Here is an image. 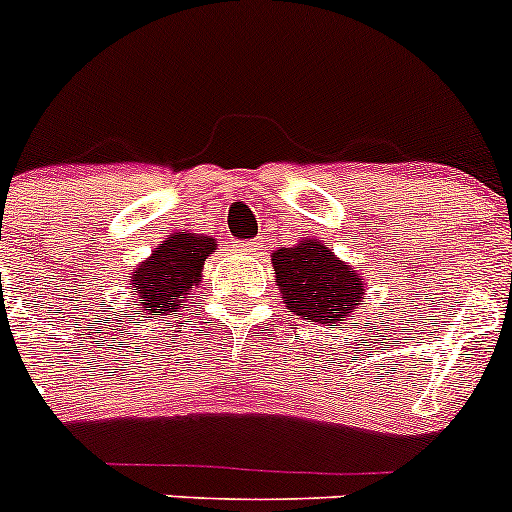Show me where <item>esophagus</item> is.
<instances>
[{
    "label": "esophagus",
    "instance_id": "34e87169",
    "mask_svg": "<svg viewBox=\"0 0 512 512\" xmlns=\"http://www.w3.org/2000/svg\"><path fill=\"white\" fill-rule=\"evenodd\" d=\"M237 250L242 252V255H255L257 250H260V242H240V245H237Z\"/></svg>",
    "mask_w": 512,
    "mask_h": 512
}]
</instances>
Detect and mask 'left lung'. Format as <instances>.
Wrapping results in <instances>:
<instances>
[{"instance_id":"obj_1","label":"left lung","mask_w":512,"mask_h":512,"mask_svg":"<svg viewBox=\"0 0 512 512\" xmlns=\"http://www.w3.org/2000/svg\"><path fill=\"white\" fill-rule=\"evenodd\" d=\"M272 270L287 309L309 322L339 327L366 299L359 270L314 237L272 252Z\"/></svg>"}]
</instances>
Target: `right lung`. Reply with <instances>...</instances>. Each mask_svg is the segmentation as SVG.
<instances>
[{"label":"right lung","mask_w":512,"mask_h":512,"mask_svg":"<svg viewBox=\"0 0 512 512\" xmlns=\"http://www.w3.org/2000/svg\"><path fill=\"white\" fill-rule=\"evenodd\" d=\"M218 250L210 235L173 232L151 252V257L133 267L131 285L136 289L138 309L146 314H165L178 309L180 299L203 282V265Z\"/></svg>","instance_id":"add662e5"}]
</instances>
